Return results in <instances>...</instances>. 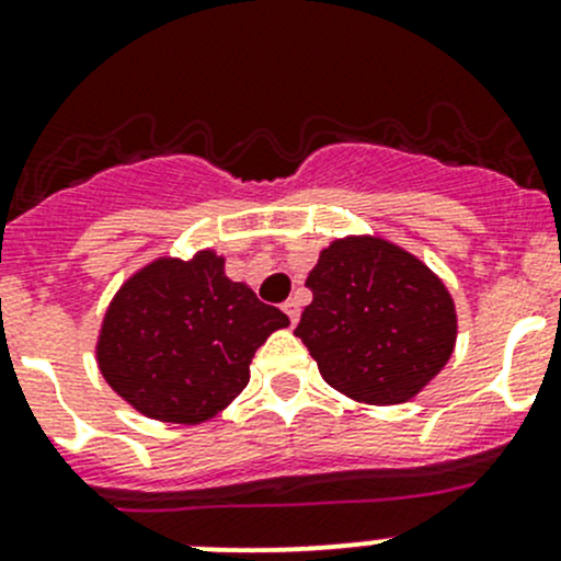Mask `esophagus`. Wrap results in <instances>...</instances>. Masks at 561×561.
Returning <instances> with one entry per match:
<instances>
[{
	"instance_id": "obj_1",
	"label": "esophagus",
	"mask_w": 561,
	"mask_h": 561,
	"mask_svg": "<svg viewBox=\"0 0 561 561\" xmlns=\"http://www.w3.org/2000/svg\"><path fill=\"white\" fill-rule=\"evenodd\" d=\"M282 309H285V314L290 317V322H293V325H296L298 314H301V304H298L296 298H290V301H285V307H282Z\"/></svg>"
}]
</instances>
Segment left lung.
Segmentation results:
<instances>
[{
    "label": "left lung",
    "mask_w": 561,
    "mask_h": 561,
    "mask_svg": "<svg viewBox=\"0 0 561 561\" xmlns=\"http://www.w3.org/2000/svg\"><path fill=\"white\" fill-rule=\"evenodd\" d=\"M312 304L296 336L322 380L364 404H401L443 371L456 347L448 287L415 254L375 236L322 249L307 276Z\"/></svg>",
    "instance_id": "8db88e82"
}]
</instances>
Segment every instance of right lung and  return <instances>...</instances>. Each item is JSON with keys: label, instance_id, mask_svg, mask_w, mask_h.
<instances>
[{"label": "right lung", "instance_id": "1", "mask_svg": "<svg viewBox=\"0 0 561 561\" xmlns=\"http://www.w3.org/2000/svg\"><path fill=\"white\" fill-rule=\"evenodd\" d=\"M290 325L225 276V257H160L129 276L107 307L98 364L107 386L146 417L203 423L249 382L260 344Z\"/></svg>", "mask_w": 561, "mask_h": 561}]
</instances>
